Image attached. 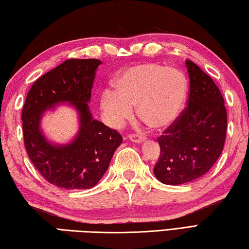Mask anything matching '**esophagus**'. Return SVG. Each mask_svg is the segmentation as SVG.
Segmentation results:
<instances>
[{"mask_svg":"<svg viewBox=\"0 0 249 249\" xmlns=\"http://www.w3.org/2000/svg\"><path fill=\"white\" fill-rule=\"evenodd\" d=\"M129 139L134 142V143H141V142L145 141V136L144 135H140V134H130L129 135Z\"/></svg>","mask_w":249,"mask_h":249,"instance_id":"obj_1","label":"esophagus"}]
</instances>
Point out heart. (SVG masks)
<instances>
[{"instance_id": "1", "label": "heart", "mask_w": 249, "mask_h": 249, "mask_svg": "<svg viewBox=\"0 0 249 249\" xmlns=\"http://www.w3.org/2000/svg\"><path fill=\"white\" fill-rule=\"evenodd\" d=\"M115 91L101 95V108L115 126L132 116L151 129L160 130L179 117L188 95V82L180 71L160 64L143 63L131 67L114 82Z\"/></svg>"}]
</instances>
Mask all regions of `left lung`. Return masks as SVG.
<instances>
[{
	"mask_svg": "<svg viewBox=\"0 0 249 249\" xmlns=\"http://www.w3.org/2000/svg\"><path fill=\"white\" fill-rule=\"evenodd\" d=\"M186 67L188 106L157 139L160 156L154 173L165 185L186 184L207 173L226 141L227 110L219 88L195 62L186 60Z\"/></svg>",
	"mask_w": 249,
	"mask_h": 249,
	"instance_id": "left-lung-1",
	"label": "left lung"
}]
</instances>
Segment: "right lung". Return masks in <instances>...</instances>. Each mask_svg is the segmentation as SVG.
Returning <instances> with one entry per match:
<instances>
[{
	"label": "right lung",
	"mask_w": 249,
	"mask_h": 249,
	"mask_svg": "<svg viewBox=\"0 0 249 249\" xmlns=\"http://www.w3.org/2000/svg\"><path fill=\"white\" fill-rule=\"evenodd\" d=\"M98 59H69L49 71L29 90L22 108V131L30 160L50 184L64 189H89L107 171L123 143L117 131L92 118L91 99ZM69 102L79 111L80 130L67 145H53L40 131L45 110Z\"/></svg>",
	"instance_id": "1"
}]
</instances>
